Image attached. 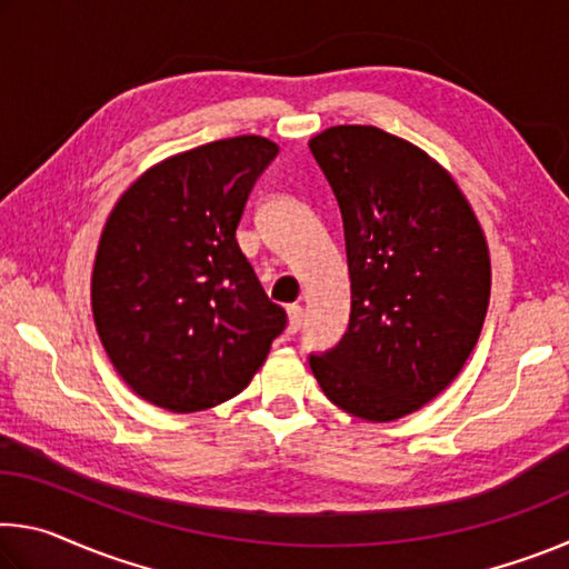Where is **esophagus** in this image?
Wrapping results in <instances>:
<instances>
[{
  "instance_id": "esophagus-1",
  "label": "esophagus",
  "mask_w": 569,
  "mask_h": 569,
  "mask_svg": "<svg viewBox=\"0 0 569 569\" xmlns=\"http://www.w3.org/2000/svg\"><path fill=\"white\" fill-rule=\"evenodd\" d=\"M286 313H288V333H298V329H301V323H303V311H301V306L298 303H291L286 308Z\"/></svg>"
}]
</instances>
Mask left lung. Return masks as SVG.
<instances>
[{
	"instance_id": "left-lung-1",
	"label": "left lung",
	"mask_w": 569,
	"mask_h": 569,
	"mask_svg": "<svg viewBox=\"0 0 569 569\" xmlns=\"http://www.w3.org/2000/svg\"><path fill=\"white\" fill-rule=\"evenodd\" d=\"M341 208L349 329L311 353L336 407L366 421L421 409L457 379L489 306V250L449 172L373 124H336L308 142Z\"/></svg>"
}]
</instances>
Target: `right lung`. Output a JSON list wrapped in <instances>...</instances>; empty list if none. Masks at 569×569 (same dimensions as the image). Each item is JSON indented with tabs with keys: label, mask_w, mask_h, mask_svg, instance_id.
Here are the masks:
<instances>
[{
	"label": "right lung",
	"mask_w": 569,
	"mask_h": 569,
	"mask_svg": "<svg viewBox=\"0 0 569 569\" xmlns=\"http://www.w3.org/2000/svg\"><path fill=\"white\" fill-rule=\"evenodd\" d=\"M278 146L216 140L152 166L100 236L92 316L114 371L150 403L210 409L243 391L286 329L236 228Z\"/></svg>",
	"instance_id": "add662e5"
}]
</instances>
